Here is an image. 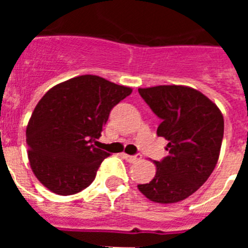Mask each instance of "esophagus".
<instances>
[{
    "label": "esophagus",
    "mask_w": 248,
    "mask_h": 248,
    "mask_svg": "<svg viewBox=\"0 0 248 248\" xmlns=\"http://www.w3.org/2000/svg\"><path fill=\"white\" fill-rule=\"evenodd\" d=\"M122 156L124 157L126 161H129V163H137V161H140V160H141V155H140V154L128 155V154H124V153H123Z\"/></svg>",
    "instance_id": "obj_1"
}]
</instances>
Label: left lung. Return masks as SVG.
I'll return each mask as SVG.
<instances>
[{"instance_id": "8db88e82", "label": "left lung", "mask_w": 248, "mask_h": 248, "mask_svg": "<svg viewBox=\"0 0 248 248\" xmlns=\"http://www.w3.org/2000/svg\"><path fill=\"white\" fill-rule=\"evenodd\" d=\"M138 91L161 119L156 134L169 141L168 156L154 161V179L138 185V189L154 202H179L202 186L217 164L223 138L222 113L190 87L157 85Z\"/></svg>"}]
</instances>
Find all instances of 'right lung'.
I'll return each mask as SVG.
<instances>
[{
    "label": "right lung",
    "mask_w": 248,
    "mask_h": 248,
    "mask_svg": "<svg viewBox=\"0 0 248 248\" xmlns=\"http://www.w3.org/2000/svg\"><path fill=\"white\" fill-rule=\"evenodd\" d=\"M133 89L85 74L54 85L28 122V160L41 184L57 195H73L93 183L109 153L94 148L111 109Z\"/></svg>",
    "instance_id": "add662e5"
}]
</instances>
